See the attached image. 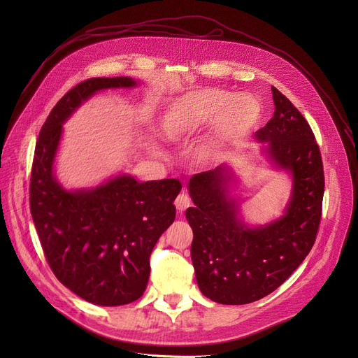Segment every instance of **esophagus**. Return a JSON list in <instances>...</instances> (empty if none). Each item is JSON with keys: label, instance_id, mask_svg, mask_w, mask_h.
<instances>
[{"label": "esophagus", "instance_id": "1", "mask_svg": "<svg viewBox=\"0 0 358 358\" xmlns=\"http://www.w3.org/2000/svg\"><path fill=\"white\" fill-rule=\"evenodd\" d=\"M174 206H176L177 211L182 213V211H185V210L191 206V199H189V196H188L187 194L181 192V194L176 198V201H174Z\"/></svg>", "mask_w": 358, "mask_h": 358}]
</instances>
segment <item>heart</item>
I'll return each mask as SVG.
<instances>
[{"label": "heart", "instance_id": "b5f03b06", "mask_svg": "<svg viewBox=\"0 0 358 358\" xmlns=\"http://www.w3.org/2000/svg\"><path fill=\"white\" fill-rule=\"evenodd\" d=\"M261 106L250 94H232L220 87L187 92L166 105L160 130L169 141H184L214 124L208 155L215 156L239 131L258 120Z\"/></svg>", "mask_w": 358, "mask_h": 358}]
</instances>
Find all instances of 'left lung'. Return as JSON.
<instances>
[{"instance_id":"left-lung-1","label":"left lung","mask_w":358,"mask_h":358,"mask_svg":"<svg viewBox=\"0 0 358 358\" xmlns=\"http://www.w3.org/2000/svg\"><path fill=\"white\" fill-rule=\"evenodd\" d=\"M275 113L255 133L271 167L290 177L283 214L266 224H248L235 192L238 176L224 163L189 178L194 207L191 261L201 293L221 304H246L276 290L308 257L317 235L324 174L319 145L292 101L272 87Z\"/></svg>"}]
</instances>
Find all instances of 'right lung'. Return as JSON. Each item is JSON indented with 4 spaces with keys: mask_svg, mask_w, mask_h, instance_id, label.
Masks as SVG:
<instances>
[{
    "mask_svg": "<svg viewBox=\"0 0 358 358\" xmlns=\"http://www.w3.org/2000/svg\"><path fill=\"white\" fill-rule=\"evenodd\" d=\"M129 76L93 78L71 89L43 123L32 164L31 215L58 280L97 306H122L143 296L150 276V253L176 220V178L141 182L117 174L93 187L66 188L55 162L64 124L106 89H131Z\"/></svg>",
    "mask_w": 358,
    "mask_h": 358,
    "instance_id": "obj_1",
    "label": "right lung"
}]
</instances>
